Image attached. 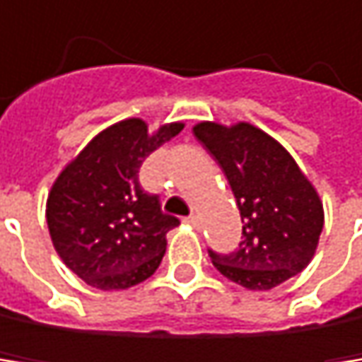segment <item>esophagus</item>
Instances as JSON below:
<instances>
[{
    "label": "esophagus",
    "mask_w": 362,
    "mask_h": 362,
    "mask_svg": "<svg viewBox=\"0 0 362 362\" xmlns=\"http://www.w3.org/2000/svg\"><path fill=\"white\" fill-rule=\"evenodd\" d=\"M187 223H191L193 228H197V226H199V217H197V215H189V217H187Z\"/></svg>",
    "instance_id": "esophagus-1"
}]
</instances>
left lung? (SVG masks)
<instances>
[{
	"mask_svg": "<svg viewBox=\"0 0 362 362\" xmlns=\"http://www.w3.org/2000/svg\"><path fill=\"white\" fill-rule=\"evenodd\" d=\"M195 139L223 169L243 236L230 254L208 250L215 269L252 291H269L300 274L315 254L324 206L288 151L269 134L236 123H197Z\"/></svg>",
	"mask_w": 362,
	"mask_h": 362,
	"instance_id": "obj_1",
	"label": "left lung"
}]
</instances>
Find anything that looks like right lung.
I'll return each mask as SVG.
<instances>
[{
	"label": "right lung",
	"mask_w": 362,
	"mask_h": 362,
	"mask_svg": "<svg viewBox=\"0 0 362 362\" xmlns=\"http://www.w3.org/2000/svg\"><path fill=\"white\" fill-rule=\"evenodd\" d=\"M169 123L147 134L141 119H126L97 134L69 163L47 197V228L64 265L102 291L130 288L160 265L167 232L180 223L143 191V160L180 134Z\"/></svg>",
	"instance_id": "add662e5"
}]
</instances>
